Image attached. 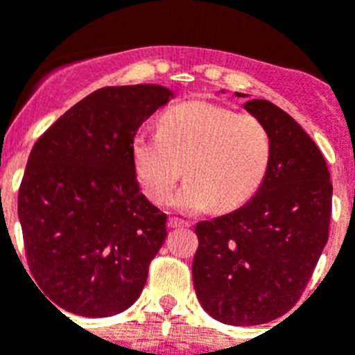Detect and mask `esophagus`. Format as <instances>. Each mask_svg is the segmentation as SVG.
<instances>
[{"instance_id": "obj_1", "label": "esophagus", "mask_w": 355, "mask_h": 355, "mask_svg": "<svg viewBox=\"0 0 355 355\" xmlns=\"http://www.w3.org/2000/svg\"><path fill=\"white\" fill-rule=\"evenodd\" d=\"M168 227L171 228H180V227H190L189 221H184V219H178V218H171L168 219Z\"/></svg>"}]
</instances>
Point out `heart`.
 <instances>
[{
    "label": "heart",
    "instance_id": "1",
    "mask_svg": "<svg viewBox=\"0 0 355 355\" xmlns=\"http://www.w3.org/2000/svg\"><path fill=\"white\" fill-rule=\"evenodd\" d=\"M134 171L145 194L165 203L175 194L181 212L239 209L256 194L270 163V136L250 114L209 101H189L163 114L159 132L137 134L132 146Z\"/></svg>",
    "mask_w": 355,
    "mask_h": 355
}]
</instances>
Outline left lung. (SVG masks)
Returning <instances> with one entry per match:
<instances>
[{
  "instance_id": "obj_1",
  "label": "left lung",
  "mask_w": 355,
  "mask_h": 355,
  "mask_svg": "<svg viewBox=\"0 0 355 355\" xmlns=\"http://www.w3.org/2000/svg\"><path fill=\"white\" fill-rule=\"evenodd\" d=\"M243 108L268 130V171L241 209L196 225L192 279L207 314L250 327L281 318L303 294L329 239L332 183L318 145L285 110L266 99Z\"/></svg>"
}]
</instances>
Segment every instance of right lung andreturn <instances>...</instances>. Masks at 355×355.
I'll use <instances>...</instances> for the list:
<instances>
[{"label":"right lung","instance_id":"right-lung-1","mask_svg":"<svg viewBox=\"0 0 355 355\" xmlns=\"http://www.w3.org/2000/svg\"><path fill=\"white\" fill-rule=\"evenodd\" d=\"M172 98L161 85L105 87L69 108L32 148L17 216L32 277L54 309L108 318L141 294L166 216L139 192L132 146Z\"/></svg>","mask_w":355,"mask_h":355}]
</instances>
